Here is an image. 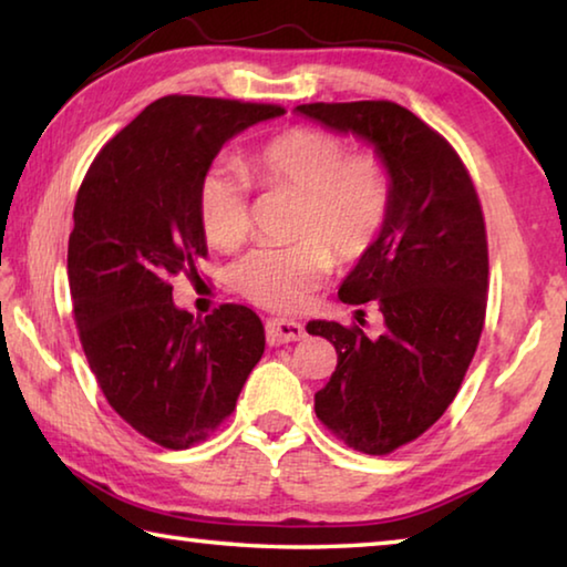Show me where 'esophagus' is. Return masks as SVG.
<instances>
[{
	"label": "esophagus",
	"mask_w": 567,
	"mask_h": 567,
	"mask_svg": "<svg viewBox=\"0 0 567 567\" xmlns=\"http://www.w3.org/2000/svg\"><path fill=\"white\" fill-rule=\"evenodd\" d=\"M265 332H267V342L272 344H285V342H295L305 338V328L295 320H285V318H272L265 322Z\"/></svg>",
	"instance_id": "34e87169"
}]
</instances>
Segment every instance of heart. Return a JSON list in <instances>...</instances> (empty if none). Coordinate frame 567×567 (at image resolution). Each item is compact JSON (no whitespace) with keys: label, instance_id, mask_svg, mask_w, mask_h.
<instances>
[{"label":"heart","instance_id":"obj_1","mask_svg":"<svg viewBox=\"0 0 567 567\" xmlns=\"http://www.w3.org/2000/svg\"><path fill=\"white\" fill-rule=\"evenodd\" d=\"M245 169L265 187L300 192L290 245H257L229 267L239 295L272 310H295L340 260H358L375 245L390 215L388 167L372 155H350L338 134L295 127L249 152ZM199 223L215 247L233 249L249 229L245 172L217 162L197 189Z\"/></svg>","mask_w":567,"mask_h":567}]
</instances>
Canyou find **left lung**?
Wrapping results in <instances>:
<instances>
[{"instance_id":"left-lung-1","label":"left lung","mask_w":567,"mask_h":567,"mask_svg":"<svg viewBox=\"0 0 567 567\" xmlns=\"http://www.w3.org/2000/svg\"><path fill=\"white\" fill-rule=\"evenodd\" d=\"M295 112L370 145L390 175L388 223L338 292L348 305L375 302L385 332L370 340L334 320L307 322L338 352L315 392L318 417L360 453L388 455L443 417L475 354L487 295L483 209L455 150L400 104Z\"/></svg>"}]
</instances>
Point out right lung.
I'll return each instance as SVG.
<instances>
[{"mask_svg": "<svg viewBox=\"0 0 567 567\" xmlns=\"http://www.w3.org/2000/svg\"><path fill=\"white\" fill-rule=\"evenodd\" d=\"M275 104L162 97L94 157L74 205L66 277L74 322L112 410L169 450L203 443L265 352L262 320L223 305L195 320L169 280L207 255L199 179L229 140L282 117Z\"/></svg>", "mask_w": 567, "mask_h": 567, "instance_id": "add662e5", "label": "right lung"}]
</instances>
